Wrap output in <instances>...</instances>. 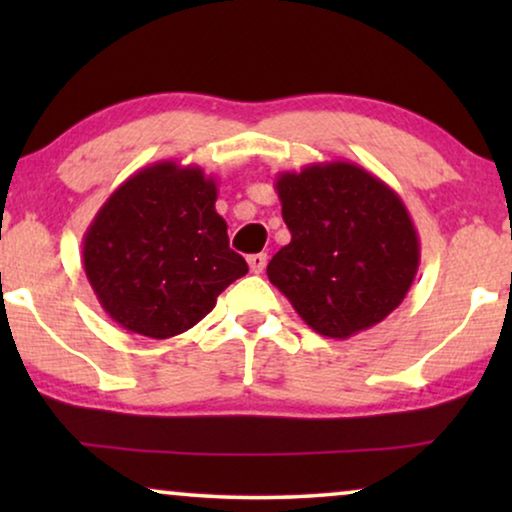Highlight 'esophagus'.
Segmentation results:
<instances>
[{
  "instance_id": "esophagus-1",
  "label": "esophagus",
  "mask_w": 512,
  "mask_h": 512,
  "mask_svg": "<svg viewBox=\"0 0 512 512\" xmlns=\"http://www.w3.org/2000/svg\"><path fill=\"white\" fill-rule=\"evenodd\" d=\"M247 263H249V270L254 272V275H261V272L265 270V263H268V256H265V254H251L247 258Z\"/></svg>"
}]
</instances>
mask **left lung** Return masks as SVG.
I'll return each mask as SVG.
<instances>
[{"label":"left lung","mask_w":512,"mask_h":512,"mask_svg":"<svg viewBox=\"0 0 512 512\" xmlns=\"http://www.w3.org/2000/svg\"><path fill=\"white\" fill-rule=\"evenodd\" d=\"M291 242L268 277L312 331L347 340L403 303L419 237L394 188L347 160L312 163L275 181Z\"/></svg>","instance_id":"left-lung-1"}]
</instances>
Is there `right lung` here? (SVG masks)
I'll use <instances>...</instances> for the list:
<instances>
[{
  "label": "right lung",
  "instance_id": "right-lung-1",
  "mask_svg": "<svg viewBox=\"0 0 512 512\" xmlns=\"http://www.w3.org/2000/svg\"><path fill=\"white\" fill-rule=\"evenodd\" d=\"M216 181L198 165L160 160L125 179L83 235V270L125 331L165 340L214 310L249 272L216 214Z\"/></svg>",
  "mask_w": 512,
  "mask_h": 512
}]
</instances>
